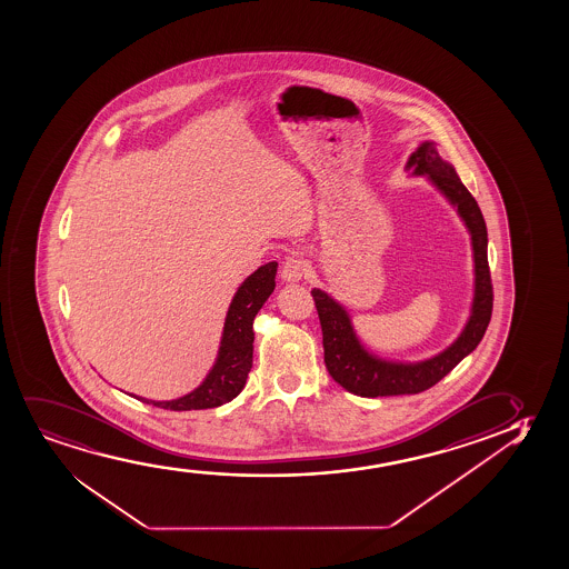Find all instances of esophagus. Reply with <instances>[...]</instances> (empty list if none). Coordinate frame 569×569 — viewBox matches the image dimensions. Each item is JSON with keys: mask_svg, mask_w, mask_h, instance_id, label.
Wrapping results in <instances>:
<instances>
[{"mask_svg": "<svg viewBox=\"0 0 569 569\" xmlns=\"http://www.w3.org/2000/svg\"><path fill=\"white\" fill-rule=\"evenodd\" d=\"M308 274V261L302 258H287L282 263L281 279L284 282H300Z\"/></svg>", "mask_w": 569, "mask_h": 569, "instance_id": "obj_1", "label": "esophagus"}]
</instances>
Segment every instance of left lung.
Segmentation results:
<instances>
[{"instance_id":"8db88e82","label":"left lung","mask_w":569,"mask_h":569,"mask_svg":"<svg viewBox=\"0 0 569 569\" xmlns=\"http://www.w3.org/2000/svg\"><path fill=\"white\" fill-rule=\"evenodd\" d=\"M406 171L423 174L440 194L452 203L463 224L468 227L473 250V302L468 323L460 337L442 352L423 361L382 360L361 345L353 331L352 319L345 306L337 302L321 288H313L317 313L323 331L325 366L342 389L363 398L377 396L418 395L447 377L453 367L473 352L489 327L492 313V284H490L489 258H487V224L481 209L463 187L460 177L448 161L440 158L437 144L425 140L411 153Z\"/></svg>"}]
</instances>
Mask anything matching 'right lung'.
I'll list each match as a JSON object with an SVG mask.
<instances>
[{
  "instance_id": "add662e5",
  "label": "right lung",
  "mask_w": 569,
  "mask_h": 569,
  "mask_svg": "<svg viewBox=\"0 0 569 569\" xmlns=\"http://www.w3.org/2000/svg\"><path fill=\"white\" fill-rule=\"evenodd\" d=\"M277 261L266 263L253 271L240 287L230 302L224 317L223 337L217 352V360L209 369L198 389L180 396L177 400H148L134 396L146 403H153L163 410H208L230 402L244 389L246 379L253 360V317L274 290Z\"/></svg>"
}]
</instances>
